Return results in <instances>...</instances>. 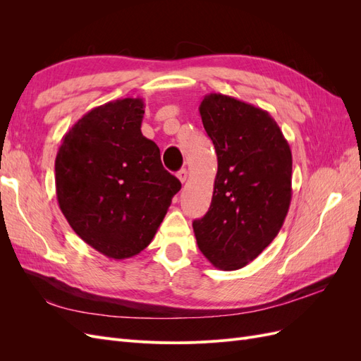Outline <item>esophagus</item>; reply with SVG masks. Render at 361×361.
I'll list each match as a JSON object with an SVG mask.
<instances>
[{
  "mask_svg": "<svg viewBox=\"0 0 361 361\" xmlns=\"http://www.w3.org/2000/svg\"><path fill=\"white\" fill-rule=\"evenodd\" d=\"M176 176H178V179L183 183L185 180H187V176H188V171L185 170V169H180L178 173H176Z\"/></svg>",
  "mask_w": 361,
  "mask_h": 361,
  "instance_id": "obj_1",
  "label": "esophagus"
}]
</instances>
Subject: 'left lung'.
<instances>
[{
	"instance_id": "1",
	"label": "left lung",
	"mask_w": 361,
	"mask_h": 361,
	"mask_svg": "<svg viewBox=\"0 0 361 361\" xmlns=\"http://www.w3.org/2000/svg\"><path fill=\"white\" fill-rule=\"evenodd\" d=\"M199 111L218 170L209 211L192 221L197 245L215 268L245 267L277 236L292 199V154L268 111L220 93Z\"/></svg>"
}]
</instances>
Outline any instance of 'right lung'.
<instances>
[{
	"instance_id": "right-lung-1",
	"label": "right lung",
	"mask_w": 361,
	"mask_h": 361,
	"mask_svg": "<svg viewBox=\"0 0 361 361\" xmlns=\"http://www.w3.org/2000/svg\"><path fill=\"white\" fill-rule=\"evenodd\" d=\"M143 114L140 97L96 106L63 137L56 158L63 215L84 243L116 260L150 244L182 187L141 134Z\"/></svg>"
}]
</instances>
